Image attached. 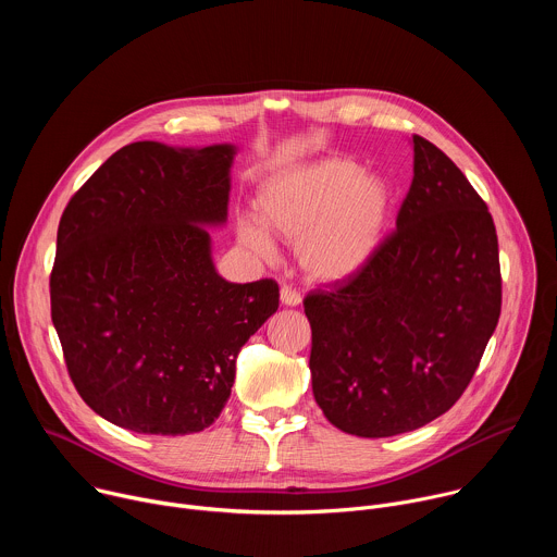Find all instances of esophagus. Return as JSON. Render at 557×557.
Listing matches in <instances>:
<instances>
[{"mask_svg":"<svg viewBox=\"0 0 557 557\" xmlns=\"http://www.w3.org/2000/svg\"><path fill=\"white\" fill-rule=\"evenodd\" d=\"M280 299H282L284 306H299L301 304V295L293 286H282Z\"/></svg>","mask_w":557,"mask_h":557,"instance_id":"obj_1","label":"esophagus"}]
</instances>
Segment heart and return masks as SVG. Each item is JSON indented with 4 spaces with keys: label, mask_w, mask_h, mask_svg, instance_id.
<instances>
[{
    "label": "heart",
    "mask_w": 557,
    "mask_h": 557,
    "mask_svg": "<svg viewBox=\"0 0 557 557\" xmlns=\"http://www.w3.org/2000/svg\"><path fill=\"white\" fill-rule=\"evenodd\" d=\"M258 213L240 215V240L260 256H273L269 228L297 243L301 267L317 280H344L361 271L383 243L392 189L348 158H324L284 172L258 194Z\"/></svg>",
    "instance_id": "1"
}]
</instances>
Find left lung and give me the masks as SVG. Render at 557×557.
Wrapping results in <instances>:
<instances>
[{
	"instance_id": "8db88e82",
	"label": "left lung",
	"mask_w": 557,
	"mask_h": 557,
	"mask_svg": "<svg viewBox=\"0 0 557 557\" xmlns=\"http://www.w3.org/2000/svg\"><path fill=\"white\" fill-rule=\"evenodd\" d=\"M396 231L370 262L312 290L310 374L317 406L346 434L383 438L445 414L496 331L503 280L485 200L423 136Z\"/></svg>"
}]
</instances>
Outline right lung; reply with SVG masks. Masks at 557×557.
Masks as SVG:
<instances>
[{"mask_svg":"<svg viewBox=\"0 0 557 557\" xmlns=\"http://www.w3.org/2000/svg\"><path fill=\"white\" fill-rule=\"evenodd\" d=\"M233 156V145H125L61 215L52 324L76 392L119 428H209L237 352L280 306L273 280L233 284L211 260L205 226L226 220Z\"/></svg>","mask_w":557,"mask_h":557,"instance_id":"obj_1","label":"right lung"}]
</instances>
